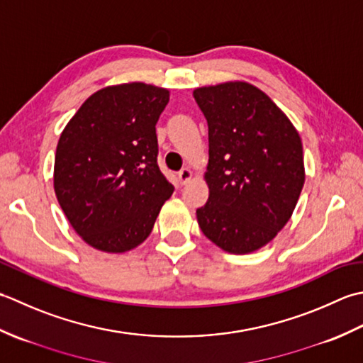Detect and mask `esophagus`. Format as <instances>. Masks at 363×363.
Wrapping results in <instances>:
<instances>
[{"label":"esophagus","mask_w":363,"mask_h":363,"mask_svg":"<svg viewBox=\"0 0 363 363\" xmlns=\"http://www.w3.org/2000/svg\"><path fill=\"white\" fill-rule=\"evenodd\" d=\"M192 177H194V172H192L189 167H184L179 172V180L182 184H186L192 179Z\"/></svg>","instance_id":"1"}]
</instances>
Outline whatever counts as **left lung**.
Wrapping results in <instances>:
<instances>
[{
  "instance_id": "left-lung-1",
  "label": "left lung",
  "mask_w": 363,
  "mask_h": 363,
  "mask_svg": "<svg viewBox=\"0 0 363 363\" xmlns=\"http://www.w3.org/2000/svg\"><path fill=\"white\" fill-rule=\"evenodd\" d=\"M208 123L203 235L224 252L262 249L290 220L306 182L302 140L268 95L246 81L194 89Z\"/></svg>"
}]
</instances>
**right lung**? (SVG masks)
Returning a JSON list of instances; mask_svg holds the SVG:
<instances>
[{"instance_id": "obj_1", "label": "right lung", "mask_w": 363, "mask_h": 363, "mask_svg": "<svg viewBox=\"0 0 363 363\" xmlns=\"http://www.w3.org/2000/svg\"><path fill=\"white\" fill-rule=\"evenodd\" d=\"M169 89L140 81L94 92L57 140L53 184L81 240L108 254L143 244L174 186L157 164Z\"/></svg>"}]
</instances>
